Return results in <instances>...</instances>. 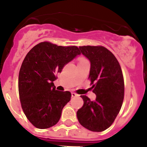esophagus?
Wrapping results in <instances>:
<instances>
[{"instance_id": "1", "label": "esophagus", "mask_w": 147, "mask_h": 147, "mask_svg": "<svg viewBox=\"0 0 147 147\" xmlns=\"http://www.w3.org/2000/svg\"><path fill=\"white\" fill-rule=\"evenodd\" d=\"M71 94H72V97H77V96H78V94L75 92H72Z\"/></svg>"}]
</instances>
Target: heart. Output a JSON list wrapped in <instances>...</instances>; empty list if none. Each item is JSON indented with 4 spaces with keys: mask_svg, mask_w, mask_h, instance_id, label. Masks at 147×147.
<instances>
[{
    "mask_svg": "<svg viewBox=\"0 0 147 147\" xmlns=\"http://www.w3.org/2000/svg\"><path fill=\"white\" fill-rule=\"evenodd\" d=\"M87 60H86V59H85V58H83V57H82V58H80V60H79V63H80V62H83V61H87Z\"/></svg>",
    "mask_w": 147,
    "mask_h": 147,
    "instance_id": "obj_1",
    "label": "heart"
}]
</instances>
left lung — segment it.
I'll use <instances>...</instances> for the list:
<instances>
[{"mask_svg":"<svg viewBox=\"0 0 147 147\" xmlns=\"http://www.w3.org/2000/svg\"><path fill=\"white\" fill-rule=\"evenodd\" d=\"M82 55L91 63L90 75L96 100L81 95L84 104L77 112L79 122L92 131L109 128L119 114L124 96L121 67L112 52L103 46H80Z\"/></svg>","mask_w":147,"mask_h":147,"instance_id":"8db88e82","label":"left lung"}]
</instances>
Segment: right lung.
<instances>
[{"mask_svg": "<svg viewBox=\"0 0 147 147\" xmlns=\"http://www.w3.org/2000/svg\"><path fill=\"white\" fill-rule=\"evenodd\" d=\"M77 46H58L42 42L26 55L18 77L22 109L30 122L38 129L55 125L71 93L55 90L53 81L65 65L80 54Z\"/></svg>", "mask_w": 147, "mask_h": 147, "instance_id": "1", "label": "right lung"}]
</instances>
